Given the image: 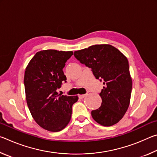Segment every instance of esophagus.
Masks as SVG:
<instances>
[{
  "instance_id": "34e87169",
  "label": "esophagus",
  "mask_w": 157,
  "mask_h": 157,
  "mask_svg": "<svg viewBox=\"0 0 157 157\" xmlns=\"http://www.w3.org/2000/svg\"><path fill=\"white\" fill-rule=\"evenodd\" d=\"M86 94H82V95H79L78 97L79 98H80V99H82V98H84L85 96H86Z\"/></svg>"
}]
</instances>
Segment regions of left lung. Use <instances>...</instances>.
Listing matches in <instances>:
<instances>
[{"mask_svg":"<svg viewBox=\"0 0 157 157\" xmlns=\"http://www.w3.org/2000/svg\"><path fill=\"white\" fill-rule=\"evenodd\" d=\"M74 56L91 68L95 78L104 84L99 94L102 104L98 109L91 111L93 118L105 127L118 123L129 107L132 89L127 57L109 44L94 45L78 50Z\"/></svg>","mask_w":157,"mask_h":157,"instance_id":"1","label":"left lung"}]
</instances>
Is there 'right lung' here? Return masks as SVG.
Returning <instances> with one entry per match:
<instances>
[{
    "label": "right lung",
    "instance_id": "add662e5",
    "mask_svg": "<svg viewBox=\"0 0 157 157\" xmlns=\"http://www.w3.org/2000/svg\"><path fill=\"white\" fill-rule=\"evenodd\" d=\"M72 51L45 50L36 52L25 68L24 85L29 110L36 123L50 132H59L70 122L76 96L57 90L66 77L63 71Z\"/></svg>",
    "mask_w": 157,
    "mask_h": 157
}]
</instances>
